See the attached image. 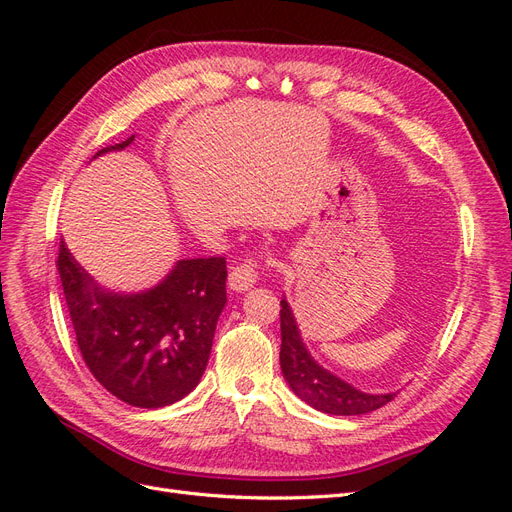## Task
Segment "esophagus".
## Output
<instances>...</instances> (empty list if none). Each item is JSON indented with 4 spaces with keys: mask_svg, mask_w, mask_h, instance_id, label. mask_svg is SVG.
I'll list each match as a JSON object with an SVG mask.
<instances>
[{
    "mask_svg": "<svg viewBox=\"0 0 512 512\" xmlns=\"http://www.w3.org/2000/svg\"><path fill=\"white\" fill-rule=\"evenodd\" d=\"M258 269H260V260H256V258L241 260L239 265L230 269L228 288L235 290V292L250 290L258 280Z\"/></svg>",
    "mask_w": 512,
    "mask_h": 512,
    "instance_id": "34e87169",
    "label": "esophagus"
}]
</instances>
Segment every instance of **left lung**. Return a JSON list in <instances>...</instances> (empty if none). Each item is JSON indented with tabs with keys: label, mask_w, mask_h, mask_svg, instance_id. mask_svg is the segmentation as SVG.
<instances>
[{
	"label": "left lung",
	"mask_w": 512,
	"mask_h": 512,
	"mask_svg": "<svg viewBox=\"0 0 512 512\" xmlns=\"http://www.w3.org/2000/svg\"><path fill=\"white\" fill-rule=\"evenodd\" d=\"M280 324H282V348H280V365L286 382L294 395L301 397L312 408L335 414V416H354L374 412L389 404L395 393L371 395L354 389L352 384L342 378L333 376L331 371L320 367L312 354L307 352L297 320L292 316V309L286 299H282Z\"/></svg>",
	"instance_id": "1"
}]
</instances>
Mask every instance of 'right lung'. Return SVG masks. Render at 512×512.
<instances>
[{"label": "right lung", "mask_w": 512, "mask_h": 512, "mask_svg": "<svg viewBox=\"0 0 512 512\" xmlns=\"http://www.w3.org/2000/svg\"><path fill=\"white\" fill-rule=\"evenodd\" d=\"M134 141L100 149H126ZM57 271L76 344L108 393L136 408H164L194 391L205 374L215 324L226 305L222 256L179 260L145 292L100 288L61 241Z\"/></svg>", "instance_id": "1"}]
</instances>
